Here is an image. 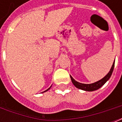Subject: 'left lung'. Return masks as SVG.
I'll list each match as a JSON object with an SVG mask.
<instances>
[{"label":"left lung","instance_id":"left-lung-1","mask_svg":"<svg viewBox=\"0 0 122 122\" xmlns=\"http://www.w3.org/2000/svg\"><path fill=\"white\" fill-rule=\"evenodd\" d=\"M114 68V62L113 63L112 66L111 67V69H110L109 72H108L103 78H102L101 80H100L99 81H97V82H95V83L90 84H86L80 83V82H76L71 76H70V77H71V79L72 84H73L77 88L80 89V90H84V91H87V92H92V91H95V90H98V89H99L100 87H101V86H102L106 82H107V80H108V79L110 78V76H111V75L112 74Z\"/></svg>","mask_w":122,"mask_h":122}]
</instances>
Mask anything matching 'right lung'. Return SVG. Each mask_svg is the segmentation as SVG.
Segmentation results:
<instances>
[{"label": "right lung", "mask_w": 122, "mask_h": 122, "mask_svg": "<svg viewBox=\"0 0 122 122\" xmlns=\"http://www.w3.org/2000/svg\"><path fill=\"white\" fill-rule=\"evenodd\" d=\"M50 88H48V90H46V91H44V92H46V91H48V90H50Z\"/></svg>", "instance_id": "1"}]
</instances>
